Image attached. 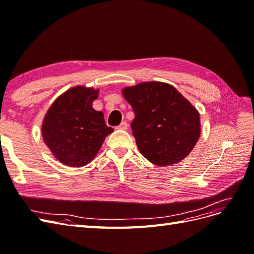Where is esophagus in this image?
<instances>
[{
	"label": "esophagus",
	"instance_id": "esophagus-1",
	"mask_svg": "<svg viewBox=\"0 0 254 254\" xmlns=\"http://www.w3.org/2000/svg\"><path fill=\"white\" fill-rule=\"evenodd\" d=\"M127 128H128L127 122H122L120 126H118V129H120V130H127Z\"/></svg>",
	"mask_w": 254,
	"mask_h": 254
}]
</instances>
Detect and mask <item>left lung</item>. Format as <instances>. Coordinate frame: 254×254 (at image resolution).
<instances>
[{"label": "left lung", "instance_id": "obj_1", "mask_svg": "<svg viewBox=\"0 0 254 254\" xmlns=\"http://www.w3.org/2000/svg\"><path fill=\"white\" fill-rule=\"evenodd\" d=\"M135 118L132 134L142 155L152 164L179 163L193 150L201 132L200 114L172 84L137 83L122 90Z\"/></svg>", "mask_w": 254, "mask_h": 254}]
</instances>
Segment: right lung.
<instances>
[{"label":"right lung","mask_w":254,"mask_h":254,"mask_svg":"<svg viewBox=\"0 0 254 254\" xmlns=\"http://www.w3.org/2000/svg\"><path fill=\"white\" fill-rule=\"evenodd\" d=\"M99 90L75 86L59 95L42 121V137L53 156L71 167L89 164L113 129L92 104Z\"/></svg>","instance_id":"add662e5"}]
</instances>
